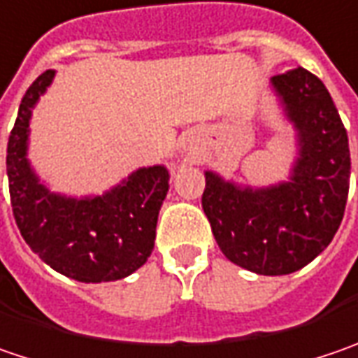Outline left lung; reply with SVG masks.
<instances>
[{
  "label": "left lung",
  "mask_w": 358,
  "mask_h": 358,
  "mask_svg": "<svg viewBox=\"0 0 358 358\" xmlns=\"http://www.w3.org/2000/svg\"><path fill=\"white\" fill-rule=\"evenodd\" d=\"M280 118L294 131L284 181L245 185L207 169L201 197L224 256L262 276H284L324 252L345 215L350 152L327 86L304 68L270 78Z\"/></svg>",
  "instance_id": "1"
}]
</instances>
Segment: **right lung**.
<instances>
[{
	"label": "right lung",
	"instance_id": "add662e5",
	"mask_svg": "<svg viewBox=\"0 0 358 358\" xmlns=\"http://www.w3.org/2000/svg\"><path fill=\"white\" fill-rule=\"evenodd\" d=\"M54 76L56 70H45L27 88L9 134L13 217L31 252L52 270L78 282H115L131 276L151 256L159 209L169 191V169L138 167L102 193L54 191L27 157L31 115Z\"/></svg>",
	"mask_w": 358,
	"mask_h": 358
}]
</instances>
